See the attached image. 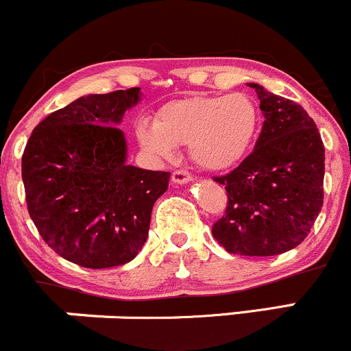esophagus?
Here are the masks:
<instances>
[{
    "label": "esophagus",
    "mask_w": 351,
    "mask_h": 351,
    "mask_svg": "<svg viewBox=\"0 0 351 351\" xmlns=\"http://www.w3.org/2000/svg\"><path fill=\"white\" fill-rule=\"evenodd\" d=\"M172 180H174L176 184H186L189 182V180H193V176H191V172L179 169V171L172 172Z\"/></svg>",
    "instance_id": "1"
}]
</instances>
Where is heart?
I'll list each match as a JSON object with an SVG mask.
<instances>
[{
  "label": "heart",
  "mask_w": 351,
  "mask_h": 351,
  "mask_svg": "<svg viewBox=\"0 0 351 351\" xmlns=\"http://www.w3.org/2000/svg\"><path fill=\"white\" fill-rule=\"evenodd\" d=\"M261 114L245 93L194 95L165 104L157 121L136 124V140L147 154L167 160L176 147H189L199 167L223 171L244 160L258 136Z\"/></svg>",
  "instance_id": "1"
}]
</instances>
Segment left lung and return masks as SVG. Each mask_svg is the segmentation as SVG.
<instances>
[{"instance_id":"8db88e82","label":"left lung","mask_w":351,"mask_h":351,"mask_svg":"<svg viewBox=\"0 0 351 351\" xmlns=\"http://www.w3.org/2000/svg\"><path fill=\"white\" fill-rule=\"evenodd\" d=\"M249 86L265 123L252 154L213 177L225 186L227 208L211 234L230 254L276 256L297 247L321 211L324 145L304 107L258 83Z\"/></svg>"}]
</instances>
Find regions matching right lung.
<instances>
[{
	"instance_id": "1",
	"label": "right lung",
	"mask_w": 351,
	"mask_h": 351,
	"mask_svg": "<svg viewBox=\"0 0 351 351\" xmlns=\"http://www.w3.org/2000/svg\"><path fill=\"white\" fill-rule=\"evenodd\" d=\"M140 88L80 97L51 112L22 157L27 210L56 254L83 268L126 265L147 241L171 172L126 165L117 124Z\"/></svg>"
}]
</instances>
